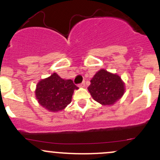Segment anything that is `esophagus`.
Listing matches in <instances>:
<instances>
[{"label": "esophagus", "instance_id": "obj_1", "mask_svg": "<svg viewBox=\"0 0 160 160\" xmlns=\"http://www.w3.org/2000/svg\"><path fill=\"white\" fill-rule=\"evenodd\" d=\"M78 86L80 87V88H84V87H85V82L83 81L81 83L78 84Z\"/></svg>", "mask_w": 160, "mask_h": 160}]
</instances>
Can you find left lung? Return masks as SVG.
Masks as SVG:
<instances>
[{"label": "left lung", "instance_id": "8db88e82", "mask_svg": "<svg viewBox=\"0 0 160 160\" xmlns=\"http://www.w3.org/2000/svg\"><path fill=\"white\" fill-rule=\"evenodd\" d=\"M90 83L88 88L90 94L103 105L114 104L125 92V84L121 77L104 70L98 71Z\"/></svg>", "mask_w": 160, "mask_h": 160}]
</instances>
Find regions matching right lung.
I'll return each mask as SVG.
<instances>
[{
    "instance_id": "1",
    "label": "right lung",
    "mask_w": 160,
    "mask_h": 160,
    "mask_svg": "<svg viewBox=\"0 0 160 160\" xmlns=\"http://www.w3.org/2000/svg\"><path fill=\"white\" fill-rule=\"evenodd\" d=\"M78 89L71 80H63L55 72L37 84L35 96L38 103L50 111H59L71 102L72 93Z\"/></svg>"
}]
</instances>
